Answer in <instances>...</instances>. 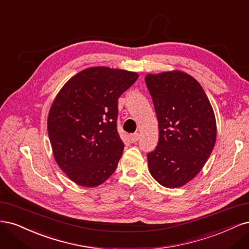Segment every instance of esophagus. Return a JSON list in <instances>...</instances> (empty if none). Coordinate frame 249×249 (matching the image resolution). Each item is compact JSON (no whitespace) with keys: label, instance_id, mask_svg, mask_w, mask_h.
Wrapping results in <instances>:
<instances>
[{"label":"esophagus","instance_id":"obj_1","mask_svg":"<svg viewBox=\"0 0 249 249\" xmlns=\"http://www.w3.org/2000/svg\"><path fill=\"white\" fill-rule=\"evenodd\" d=\"M140 140V133H133V134H131L130 135V141L132 142H138Z\"/></svg>","mask_w":249,"mask_h":249}]
</instances>
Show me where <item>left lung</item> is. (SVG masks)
I'll list each match as a JSON object with an SVG mask.
<instances>
[{
  "mask_svg": "<svg viewBox=\"0 0 249 249\" xmlns=\"http://www.w3.org/2000/svg\"><path fill=\"white\" fill-rule=\"evenodd\" d=\"M159 126L157 147L148 167L160 185L178 188L200 172L215 146L214 110L195 77L172 70L145 77Z\"/></svg>",
  "mask_w": 249,
  "mask_h": 249,
  "instance_id": "1",
  "label": "left lung"
}]
</instances>
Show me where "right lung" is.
<instances>
[{
  "instance_id": "right-lung-1",
  "label": "right lung",
  "mask_w": 249,
  "mask_h": 249,
  "mask_svg": "<svg viewBox=\"0 0 249 249\" xmlns=\"http://www.w3.org/2000/svg\"><path fill=\"white\" fill-rule=\"evenodd\" d=\"M139 74L90 67L72 76L55 96L47 131L55 162L84 187H96L116 171L124 150L117 131L118 99Z\"/></svg>"
}]
</instances>
